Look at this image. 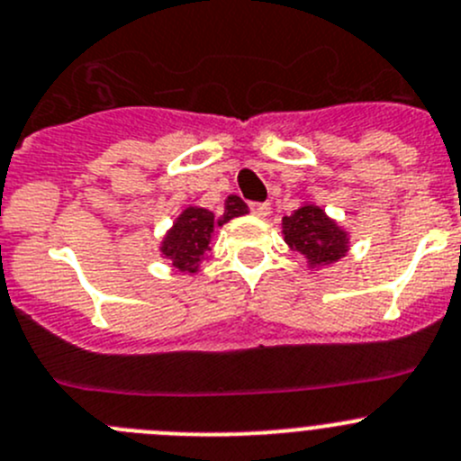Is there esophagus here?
<instances>
[{
	"label": "esophagus",
	"mask_w": 461,
	"mask_h": 461,
	"mask_svg": "<svg viewBox=\"0 0 461 461\" xmlns=\"http://www.w3.org/2000/svg\"><path fill=\"white\" fill-rule=\"evenodd\" d=\"M250 211L255 213L257 218H266L270 213V204L268 202H252Z\"/></svg>",
	"instance_id": "obj_1"
}]
</instances>
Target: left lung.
I'll list each match as a JSON object with an SVG mask.
<instances>
[{"label":"left lung","mask_w":461,"mask_h":461,"mask_svg":"<svg viewBox=\"0 0 461 461\" xmlns=\"http://www.w3.org/2000/svg\"><path fill=\"white\" fill-rule=\"evenodd\" d=\"M282 234L291 250L307 257L312 268L334 264L350 250V234L313 202H304L291 216L282 218Z\"/></svg>","instance_id":"8db88e82"}]
</instances>
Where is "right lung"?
Instances as JSON below:
<instances>
[{"mask_svg":"<svg viewBox=\"0 0 461 461\" xmlns=\"http://www.w3.org/2000/svg\"><path fill=\"white\" fill-rule=\"evenodd\" d=\"M245 213H248V204L239 195L227 197L221 216L211 213L209 209H202V206H186L166 231L158 250L175 268H179V273H197L202 259L209 252L213 230L230 222L231 218L245 216Z\"/></svg>","mask_w":461,"mask_h":461,"instance_id":"right-lung-1","label":"right lung"}]
</instances>
